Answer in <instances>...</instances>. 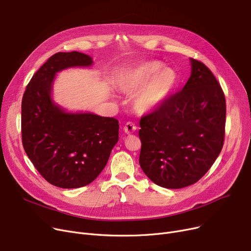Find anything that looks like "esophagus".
<instances>
[{"label":"esophagus","instance_id":"34e87169","mask_svg":"<svg viewBox=\"0 0 251 251\" xmlns=\"http://www.w3.org/2000/svg\"><path fill=\"white\" fill-rule=\"evenodd\" d=\"M136 129H137L136 125L134 123H132V122H127L124 126V131H125L126 134H131V133L135 132Z\"/></svg>","mask_w":251,"mask_h":251}]
</instances>
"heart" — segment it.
Listing matches in <instances>:
<instances>
[{"instance_id":"b5f03b06","label":"heart","mask_w":251,"mask_h":251,"mask_svg":"<svg viewBox=\"0 0 251 251\" xmlns=\"http://www.w3.org/2000/svg\"><path fill=\"white\" fill-rule=\"evenodd\" d=\"M116 83L125 94H136L134 105L140 113L158 109L178 83V75L159 60H146L117 73Z\"/></svg>"}]
</instances>
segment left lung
Instances as JSON below:
<instances>
[{
    "label": "left lung",
    "instance_id": "obj_1",
    "mask_svg": "<svg viewBox=\"0 0 251 251\" xmlns=\"http://www.w3.org/2000/svg\"><path fill=\"white\" fill-rule=\"evenodd\" d=\"M191 76L181 91L140 119V166L166 189L197 182L211 169L224 143L222 88L203 62L191 58Z\"/></svg>",
    "mask_w": 251,
    "mask_h": 251
}]
</instances>
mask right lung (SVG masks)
<instances>
[{
    "label": "right lung",
    "instance_id": "right-lung-1",
    "mask_svg": "<svg viewBox=\"0 0 251 251\" xmlns=\"http://www.w3.org/2000/svg\"><path fill=\"white\" fill-rule=\"evenodd\" d=\"M92 64V57L85 53L57 52L32 76L23 95L25 152L39 174L58 188L76 189L91 183L104 170L119 139L117 119L68 113L51 99L56 73Z\"/></svg>",
    "mask_w": 251,
    "mask_h": 251
}]
</instances>
